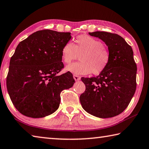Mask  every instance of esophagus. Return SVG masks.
I'll return each instance as SVG.
<instances>
[{"instance_id": "34e87169", "label": "esophagus", "mask_w": 149, "mask_h": 149, "mask_svg": "<svg viewBox=\"0 0 149 149\" xmlns=\"http://www.w3.org/2000/svg\"><path fill=\"white\" fill-rule=\"evenodd\" d=\"M74 78L75 81H79L81 79V77L76 75H74Z\"/></svg>"}]
</instances>
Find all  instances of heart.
<instances>
[{"label": "heart", "mask_w": 149, "mask_h": 149, "mask_svg": "<svg viewBox=\"0 0 149 149\" xmlns=\"http://www.w3.org/2000/svg\"><path fill=\"white\" fill-rule=\"evenodd\" d=\"M79 56L80 62L70 64L66 71L75 75H86L93 72L99 74L106 68L110 55L103 43L87 35L78 36L74 44L66 43L62 49V59L69 64Z\"/></svg>", "instance_id": "b5f03b06"}]
</instances>
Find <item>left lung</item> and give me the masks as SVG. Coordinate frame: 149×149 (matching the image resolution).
<instances>
[{
  "instance_id": "1",
  "label": "left lung",
  "mask_w": 149,
  "mask_h": 149,
  "mask_svg": "<svg viewBox=\"0 0 149 149\" xmlns=\"http://www.w3.org/2000/svg\"><path fill=\"white\" fill-rule=\"evenodd\" d=\"M88 34L106 44L110 60L97 77H81L86 89L80 96L81 104L94 117H113L125 110L136 92L137 66L133 50L117 34L101 31Z\"/></svg>"
}]
</instances>
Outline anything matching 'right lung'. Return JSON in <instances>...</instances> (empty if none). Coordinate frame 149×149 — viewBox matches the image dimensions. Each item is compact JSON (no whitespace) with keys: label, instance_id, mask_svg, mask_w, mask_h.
Listing matches in <instances>:
<instances>
[{"label":"right lung","instance_id":"1","mask_svg":"<svg viewBox=\"0 0 149 149\" xmlns=\"http://www.w3.org/2000/svg\"><path fill=\"white\" fill-rule=\"evenodd\" d=\"M70 32L42 30L18 44L11 57L6 86L13 105L21 114L42 118L58 109L61 93L75 80L64 68L62 49L71 39Z\"/></svg>","mask_w":149,"mask_h":149}]
</instances>
